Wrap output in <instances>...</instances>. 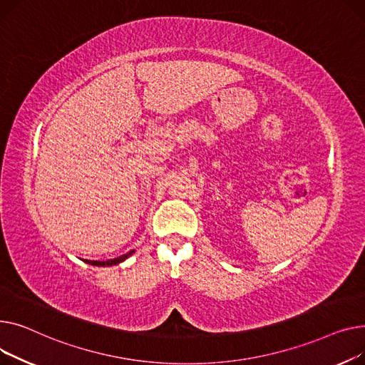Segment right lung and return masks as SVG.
<instances>
[{
	"label": "right lung",
	"mask_w": 365,
	"mask_h": 365,
	"mask_svg": "<svg viewBox=\"0 0 365 365\" xmlns=\"http://www.w3.org/2000/svg\"><path fill=\"white\" fill-rule=\"evenodd\" d=\"M134 252L135 250H130L128 253H125V255H122V256H119V258H115V259H107V261H88V259H85V262L90 264V265H96V267H112V265H118V264L123 262L125 259L130 258V256Z\"/></svg>",
	"instance_id": "right-lung-1"
}]
</instances>
